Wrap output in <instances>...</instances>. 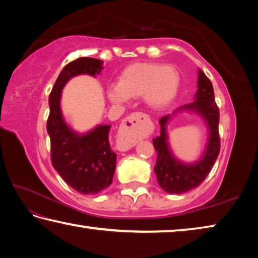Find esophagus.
<instances>
[{"instance_id":"34e87169","label":"esophagus","mask_w":258,"mask_h":258,"mask_svg":"<svg viewBox=\"0 0 258 258\" xmlns=\"http://www.w3.org/2000/svg\"><path fill=\"white\" fill-rule=\"evenodd\" d=\"M148 115L142 112H134L121 121L118 134H117V145L120 150H128L137 145L141 138L145 128V124L149 121Z\"/></svg>"}]
</instances>
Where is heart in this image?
Here are the masks:
<instances>
[{
    "label": "heart",
    "mask_w": 258,
    "mask_h": 258,
    "mask_svg": "<svg viewBox=\"0 0 258 258\" xmlns=\"http://www.w3.org/2000/svg\"><path fill=\"white\" fill-rule=\"evenodd\" d=\"M181 77L177 69L161 63L138 62L120 73L118 84L107 87L109 101L120 104L130 98H141L148 107L160 110L171 104L180 89Z\"/></svg>",
    "instance_id": "heart-1"
}]
</instances>
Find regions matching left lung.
Listing matches in <instances>:
<instances>
[{"label":"left lung","mask_w":258,"mask_h":258,"mask_svg":"<svg viewBox=\"0 0 258 258\" xmlns=\"http://www.w3.org/2000/svg\"><path fill=\"white\" fill-rule=\"evenodd\" d=\"M198 90L195 94V101L178 107L172 115L161 117L160 135L152 140L157 151V161L154 171L161 189L168 194L180 195L195 189L211 172L220 154V135L218 123L220 111L215 103L212 82L198 69ZM180 111H190L202 117L209 130L207 147L201 158L194 163H184L177 160L169 146L167 125L171 116Z\"/></svg>","instance_id":"left-lung-1"}]
</instances>
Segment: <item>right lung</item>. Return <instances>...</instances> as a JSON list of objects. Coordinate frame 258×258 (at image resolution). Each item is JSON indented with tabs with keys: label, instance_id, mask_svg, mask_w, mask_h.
I'll return each mask as SVG.
<instances>
[{
	"label": "right lung",
	"instance_id": "1",
	"mask_svg": "<svg viewBox=\"0 0 258 258\" xmlns=\"http://www.w3.org/2000/svg\"><path fill=\"white\" fill-rule=\"evenodd\" d=\"M103 61L78 58L61 71L49 97L50 115L46 130L51 141L52 165L62 180L82 195H97L111 184L117 155L109 143L110 125H97L89 132L74 131L61 111V93L73 77H97Z\"/></svg>",
	"mask_w": 258,
	"mask_h": 258
}]
</instances>
